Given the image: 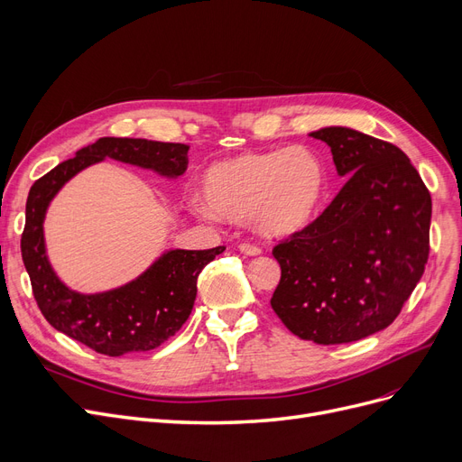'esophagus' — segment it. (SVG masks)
I'll return each mask as SVG.
<instances>
[{
	"mask_svg": "<svg viewBox=\"0 0 462 462\" xmlns=\"http://www.w3.org/2000/svg\"><path fill=\"white\" fill-rule=\"evenodd\" d=\"M238 250L246 254V255H261V248H257L255 245H250V243H243L238 245Z\"/></svg>",
	"mask_w": 462,
	"mask_h": 462,
	"instance_id": "34e87169",
	"label": "esophagus"
}]
</instances>
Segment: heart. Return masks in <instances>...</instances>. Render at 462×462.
Returning a JSON list of instances; mask_svg holds the SVG:
<instances>
[{
	"mask_svg": "<svg viewBox=\"0 0 462 462\" xmlns=\"http://www.w3.org/2000/svg\"><path fill=\"white\" fill-rule=\"evenodd\" d=\"M325 189L323 163L306 146L246 152L212 163L201 180L207 208L263 236H291L314 219Z\"/></svg>",
	"mask_w": 462,
	"mask_h": 462,
	"instance_id": "heart-1",
	"label": "heart"
}]
</instances>
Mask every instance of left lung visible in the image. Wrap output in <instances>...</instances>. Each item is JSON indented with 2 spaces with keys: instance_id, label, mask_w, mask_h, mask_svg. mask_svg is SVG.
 I'll use <instances>...</instances> for the list:
<instances>
[{
  "instance_id": "obj_1",
  "label": "left lung",
  "mask_w": 462,
  "mask_h": 462,
  "mask_svg": "<svg viewBox=\"0 0 462 462\" xmlns=\"http://www.w3.org/2000/svg\"><path fill=\"white\" fill-rule=\"evenodd\" d=\"M310 137L331 146L346 184L273 248L282 276L271 306L302 340L356 342L389 327L423 276L432 201L399 146L338 125Z\"/></svg>"
}]
</instances>
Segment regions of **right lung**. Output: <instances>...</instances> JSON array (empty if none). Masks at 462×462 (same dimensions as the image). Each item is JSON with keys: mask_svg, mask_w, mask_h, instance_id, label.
Instances as JSON below:
<instances>
[{"mask_svg": "<svg viewBox=\"0 0 462 462\" xmlns=\"http://www.w3.org/2000/svg\"><path fill=\"white\" fill-rule=\"evenodd\" d=\"M188 150L182 143L103 137L35 180L26 203L20 250L39 310L56 331L97 354L120 357L162 346L186 323L197 295V276L226 246L171 250L122 288L82 295L65 288L54 274L45 252L42 219L60 188L88 165L113 158L177 179L188 169Z\"/></svg>", "mask_w": 462, "mask_h": 462, "instance_id": "right-lung-1", "label": "right lung"}]
</instances>
